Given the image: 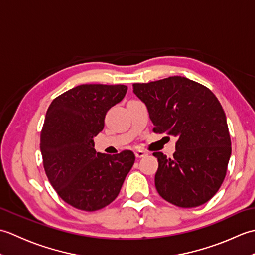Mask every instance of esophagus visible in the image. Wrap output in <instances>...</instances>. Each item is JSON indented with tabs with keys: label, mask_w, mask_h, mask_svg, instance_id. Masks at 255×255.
<instances>
[{
	"label": "esophagus",
	"mask_w": 255,
	"mask_h": 255,
	"mask_svg": "<svg viewBox=\"0 0 255 255\" xmlns=\"http://www.w3.org/2000/svg\"><path fill=\"white\" fill-rule=\"evenodd\" d=\"M134 154H136V158L141 159V158H144V156H147L148 153L143 150H138V151H136V152H134Z\"/></svg>",
	"instance_id": "esophagus-1"
}]
</instances>
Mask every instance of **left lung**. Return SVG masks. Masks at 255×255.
<instances>
[{
	"label": "left lung",
	"instance_id": "left-lung-1",
	"mask_svg": "<svg viewBox=\"0 0 255 255\" xmlns=\"http://www.w3.org/2000/svg\"><path fill=\"white\" fill-rule=\"evenodd\" d=\"M132 86L147 106L153 131L177 138L172 159L153 153L159 161L154 183L160 196L183 208L207 203L223 184L231 155L218 99L206 86L177 75Z\"/></svg>",
	"mask_w": 255,
	"mask_h": 255
}]
</instances>
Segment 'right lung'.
<instances>
[{
    "label": "right lung",
    "mask_w": 255,
    "mask_h": 255,
    "mask_svg": "<svg viewBox=\"0 0 255 255\" xmlns=\"http://www.w3.org/2000/svg\"><path fill=\"white\" fill-rule=\"evenodd\" d=\"M127 86L82 84L51 102L40 133V151L48 180L73 207L94 211L115 199L134 154L96 152L93 138L104 128L107 111L121 102Z\"/></svg>",
    "instance_id": "obj_1"
}]
</instances>
